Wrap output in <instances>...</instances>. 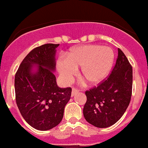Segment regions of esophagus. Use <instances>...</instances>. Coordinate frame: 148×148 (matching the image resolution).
<instances>
[{"mask_svg": "<svg viewBox=\"0 0 148 148\" xmlns=\"http://www.w3.org/2000/svg\"><path fill=\"white\" fill-rule=\"evenodd\" d=\"M79 92V90L77 89H75V88H73V90H72V97H73V96H75V95L77 94V93Z\"/></svg>", "mask_w": 148, "mask_h": 148, "instance_id": "1", "label": "esophagus"}]
</instances>
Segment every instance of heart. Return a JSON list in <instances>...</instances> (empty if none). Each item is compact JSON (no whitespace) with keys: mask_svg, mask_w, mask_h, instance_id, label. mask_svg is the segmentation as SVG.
<instances>
[{"mask_svg":"<svg viewBox=\"0 0 148 148\" xmlns=\"http://www.w3.org/2000/svg\"><path fill=\"white\" fill-rule=\"evenodd\" d=\"M114 59L113 51L98 45L78 46L71 50L67 58L57 61V69L65 82H70L81 67V75L89 84H97L108 76Z\"/></svg>","mask_w":148,"mask_h":148,"instance_id":"heart-1","label":"heart"}]
</instances>
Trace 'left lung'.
<instances>
[{"label":"left lung","mask_w":148,"mask_h":148,"mask_svg":"<svg viewBox=\"0 0 148 148\" xmlns=\"http://www.w3.org/2000/svg\"><path fill=\"white\" fill-rule=\"evenodd\" d=\"M133 70L128 59L118 48V56L111 75L98 86L86 91L84 118L97 128H108L126 111L132 94Z\"/></svg>","instance_id":"8db88e82"}]
</instances>
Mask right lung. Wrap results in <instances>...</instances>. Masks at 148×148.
<instances>
[{"label": "right lung", "mask_w": 148, "mask_h": 148, "mask_svg": "<svg viewBox=\"0 0 148 148\" xmlns=\"http://www.w3.org/2000/svg\"><path fill=\"white\" fill-rule=\"evenodd\" d=\"M59 44H45L32 50L23 60L14 78L16 103L32 127L47 131L63 118L72 89L56 83V53Z\"/></svg>", "instance_id": "add662e5"}]
</instances>
